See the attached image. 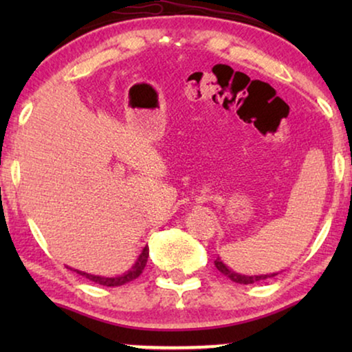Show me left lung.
<instances>
[{
    "instance_id": "obj_1",
    "label": "left lung",
    "mask_w": 352,
    "mask_h": 352,
    "mask_svg": "<svg viewBox=\"0 0 352 352\" xmlns=\"http://www.w3.org/2000/svg\"><path fill=\"white\" fill-rule=\"evenodd\" d=\"M214 266L216 269L221 274H224L226 277L230 278V280L235 282V283H240V285H250V283H254V282H259V280H264V278H269V277H276L278 272H272V274H259V276H250V274H239L235 272L234 269H230L226 266V264L223 263V259H221L219 256L216 258L214 261Z\"/></svg>"
}]
</instances>
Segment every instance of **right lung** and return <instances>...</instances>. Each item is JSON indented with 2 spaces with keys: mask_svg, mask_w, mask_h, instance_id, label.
Returning <instances> with one entry per match:
<instances>
[{
  "mask_svg": "<svg viewBox=\"0 0 352 352\" xmlns=\"http://www.w3.org/2000/svg\"><path fill=\"white\" fill-rule=\"evenodd\" d=\"M147 258H148V247L142 248V252L139 253V256L136 261L131 267L128 269L126 272L120 274V276H115V277H104V276H94V274H88V272H83V271H78V269H72V271H76L80 274V276H83L86 278H89V280H93L96 283H99V285H104V287H120V285H124V283L134 280V278H138L141 276L144 267H146L147 264Z\"/></svg>",
  "mask_w": 352,
  "mask_h": 352,
  "instance_id": "add662e5",
  "label": "right lung"
}]
</instances>
